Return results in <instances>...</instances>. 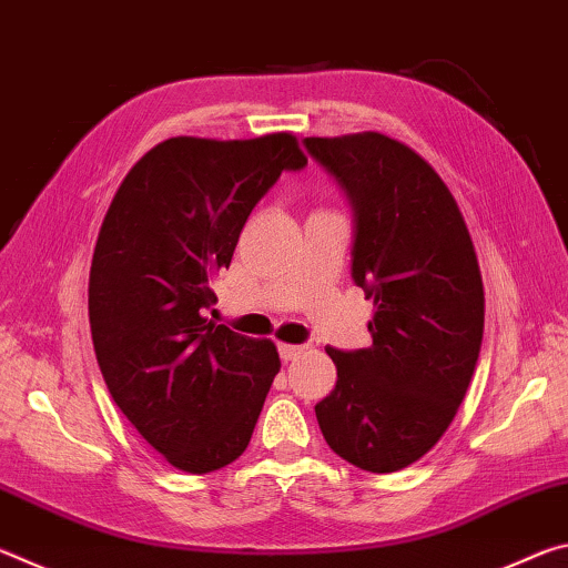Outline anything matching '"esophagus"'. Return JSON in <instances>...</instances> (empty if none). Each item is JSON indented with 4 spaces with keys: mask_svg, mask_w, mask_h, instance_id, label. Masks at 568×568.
Masks as SVG:
<instances>
[{
    "mask_svg": "<svg viewBox=\"0 0 568 568\" xmlns=\"http://www.w3.org/2000/svg\"><path fill=\"white\" fill-rule=\"evenodd\" d=\"M305 351V345H291V343H281L277 345V353H281V361H295L297 355Z\"/></svg>",
    "mask_w": 568,
    "mask_h": 568,
    "instance_id": "1",
    "label": "esophagus"
}]
</instances>
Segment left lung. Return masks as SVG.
Listing matches in <instances>:
<instances>
[{
    "label": "left lung",
    "instance_id": "obj_1",
    "mask_svg": "<svg viewBox=\"0 0 568 568\" xmlns=\"http://www.w3.org/2000/svg\"><path fill=\"white\" fill-rule=\"evenodd\" d=\"M355 217L351 275L371 297L373 345L331 355L338 381L315 406L328 446L393 474L446 434L484 338V281L454 195L416 150L381 132L305 138Z\"/></svg>",
    "mask_w": 568,
    "mask_h": 568
}]
</instances>
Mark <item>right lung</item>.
<instances>
[{
  "mask_svg": "<svg viewBox=\"0 0 568 568\" xmlns=\"http://www.w3.org/2000/svg\"><path fill=\"white\" fill-rule=\"evenodd\" d=\"M291 132L255 140L170 138L114 192L90 267L94 355L112 400L187 474L243 454L281 358L205 313L253 213L283 170H303Z\"/></svg>",
  "mask_w": 568,
  "mask_h": 568,
  "instance_id": "right-lung-1",
  "label": "right lung"
}]
</instances>
